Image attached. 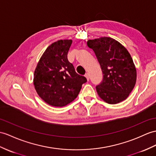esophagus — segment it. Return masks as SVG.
Returning a JSON list of instances; mask_svg holds the SVG:
<instances>
[{
    "label": "esophagus",
    "mask_w": 156,
    "mask_h": 156,
    "mask_svg": "<svg viewBox=\"0 0 156 156\" xmlns=\"http://www.w3.org/2000/svg\"><path fill=\"white\" fill-rule=\"evenodd\" d=\"M85 77L87 78V81H89V73H85Z\"/></svg>",
    "instance_id": "34e87169"
}]
</instances>
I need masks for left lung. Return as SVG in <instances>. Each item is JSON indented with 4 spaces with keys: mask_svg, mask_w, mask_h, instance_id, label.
Here are the masks:
<instances>
[{
    "mask_svg": "<svg viewBox=\"0 0 156 156\" xmlns=\"http://www.w3.org/2000/svg\"><path fill=\"white\" fill-rule=\"evenodd\" d=\"M87 45L93 50L103 74L96 86L98 96L108 104L124 101L136 81V69L127 49L108 37L89 40Z\"/></svg>",
    "mask_w": 156,
    "mask_h": 156,
    "instance_id": "left-lung-1",
    "label": "left lung"
}]
</instances>
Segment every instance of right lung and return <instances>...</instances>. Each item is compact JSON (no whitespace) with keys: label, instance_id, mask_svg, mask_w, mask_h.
Here are the masks:
<instances>
[{"label":"right lung","instance_id":"right-lung-1","mask_svg":"<svg viewBox=\"0 0 156 156\" xmlns=\"http://www.w3.org/2000/svg\"><path fill=\"white\" fill-rule=\"evenodd\" d=\"M71 40H61L45 49L34 72V85L37 93L48 105L62 107L77 97L84 76L77 74L67 59Z\"/></svg>","mask_w":156,"mask_h":156}]
</instances>
